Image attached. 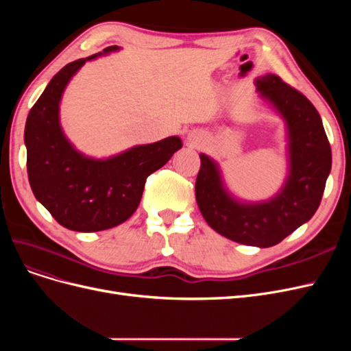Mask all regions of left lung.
<instances>
[{"label":"left lung","mask_w":351,"mask_h":351,"mask_svg":"<svg viewBox=\"0 0 351 351\" xmlns=\"http://www.w3.org/2000/svg\"><path fill=\"white\" fill-rule=\"evenodd\" d=\"M254 86L285 125L282 186L267 200H243L230 192L215 159L200 154L195 192L200 214L218 234L247 246L271 247L315 215L332 155L321 115L304 95L275 74L258 77Z\"/></svg>","instance_id":"left-lung-1"}]
</instances>
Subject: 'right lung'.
I'll return each instance as SVG.
<instances>
[{
    "label": "right lung",
    "instance_id": "right-lung-1",
    "mask_svg": "<svg viewBox=\"0 0 351 351\" xmlns=\"http://www.w3.org/2000/svg\"><path fill=\"white\" fill-rule=\"evenodd\" d=\"M115 51L120 47H108L62 67L26 120L32 192L58 224L73 231L93 232L123 224L139 206L147 176L164 167L183 146L178 136H169L108 158H93L77 151L67 139L60 123V104L67 84L84 62Z\"/></svg>",
    "mask_w": 351,
    "mask_h": 351
}]
</instances>
